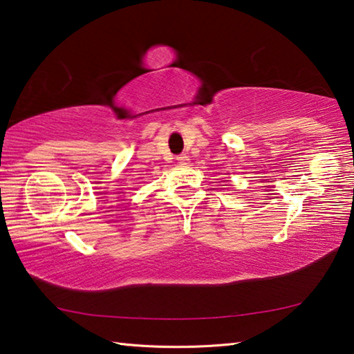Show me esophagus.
Returning <instances> with one entry per match:
<instances>
[{
    "label": "esophagus",
    "instance_id": "1",
    "mask_svg": "<svg viewBox=\"0 0 354 354\" xmlns=\"http://www.w3.org/2000/svg\"><path fill=\"white\" fill-rule=\"evenodd\" d=\"M176 160L179 164H183V165H185V164H189V156L185 155V153H183V155H179V156H176Z\"/></svg>",
    "mask_w": 354,
    "mask_h": 354
}]
</instances>
